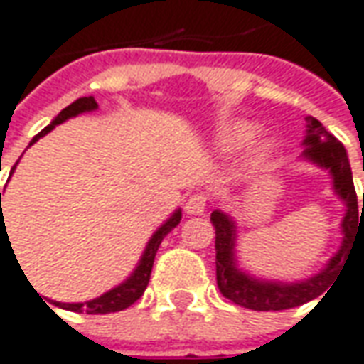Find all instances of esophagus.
<instances>
[{"label": "esophagus", "instance_id": "esophagus-1", "mask_svg": "<svg viewBox=\"0 0 364 364\" xmlns=\"http://www.w3.org/2000/svg\"><path fill=\"white\" fill-rule=\"evenodd\" d=\"M208 194L206 192H196V194H192V196L186 200V212L188 214H194V215H200L206 212V206H208Z\"/></svg>", "mask_w": 364, "mask_h": 364}]
</instances>
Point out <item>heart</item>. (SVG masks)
Returning <instances> with one entry per match:
<instances>
[{"label": "heart", "instance_id": "1", "mask_svg": "<svg viewBox=\"0 0 364 364\" xmlns=\"http://www.w3.org/2000/svg\"><path fill=\"white\" fill-rule=\"evenodd\" d=\"M255 127L254 124H250V122H244V120H237V122H232V124H228L222 129L220 132V144L224 146V149H240V146H244L247 140L254 136ZM269 150V144L265 142L259 146V152H267Z\"/></svg>", "mask_w": 364, "mask_h": 364}]
</instances>
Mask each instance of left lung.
<instances>
[{
    "label": "left lung",
    "mask_w": 364,
    "mask_h": 364,
    "mask_svg": "<svg viewBox=\"0 0 364 364\" xmlns=\"http://www.w3.org/2000/svg\"><path fill=\"white\" fill-rule=\"evenodd\" d=\"M305 122H307V139L303 142L305 144L303 156L331 170L335 192L347 204V214L343 220V232H345L343 245H341L339 254L331 259L329 265L311 279H305L301 283L259 282L235 267V225L224 212L215 210L214 214L210 215V222L215 228L218 287L225 299L234 301L235 305H242L245 309L282 311V309L299 307L303 303L319 297L321 293L327 291L329 283L335 282L337 273L341 272V267L345 263V255L349 254L353 244L364 242V196L363 206H360V202H357V192H355V184H353V172H350L347 150L317 119L307 117Z\"/></svg>",
    "instance_id": "1"
}]
</instances>
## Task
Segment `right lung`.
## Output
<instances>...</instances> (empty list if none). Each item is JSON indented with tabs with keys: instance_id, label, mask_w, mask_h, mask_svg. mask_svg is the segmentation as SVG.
Segmentation results:
<instances>
[{
	"instance_id": "1",
	"label": "right lung",
	"mask_w": 364,
	"mask_h": 364,
	"mask_svg": "<svg viewBox=\"0 0 364 364\" xmlns=\"http://www.w3.org/2000/svg\"><path fill=\"white\" fill-rule=\"evenodd\" d=\"M99 107L97 101H95V97H82V99H77L75 102H71L67 109H63L59 114H57V119L53 120L49 127H45L33 140H31V144L37 142V140L45 136L49 130H53L57 124H61L63 120L71 119V117H77V114H81V112H87V110H95ZM29 144V146H31ZM17 164V162H15ZM15 170V166L11 168V172ZM4 214V212H1ZM180 220H182V212L178 210L172 214V218L168 220L166 224L160 225L156 230V234L150 237L149 245H146V250H144V254H142V259H140L139 267L134 269V273L130 275L129 279L124 283H120L119 287H114V289H110L109 293H105L101 297H97V299H92V301L87 303H55L57 307H63V309H69V311H77V313H89V315H99V313H114V311H122V309H127L130 307L134 301H139L140 297H142V293L146 289V285L150 282V273H152V265H154V255H156L158 247L162 244V240L166 237L178 224H180ZM5 237L7 232H1Z\"/></svg>"
}]
</instances>
